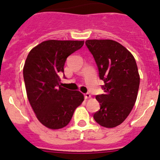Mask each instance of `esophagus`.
Instances as JSON below:
<instances>
[{"label":"esophagus","instance_id":"esophagus-1","mask_svg":"<svg viewBox=\"0 0 160 160\" xmlns=\"http://www.w3.org/2000/svg\"><path fill=\"white\" fill-rule=\"evenodd\" d=\"M90 94L89 93H85L84 94V98H85V99H88V98H90Z\"/></svg>","mask_w":160,"mask_h":160}]
</instances>
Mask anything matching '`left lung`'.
Here are the masks:
<instances>
[{
    "mask_svg": "<svg viewBox=\"0 0 160 160\" xmlns=\"http://www.w3.org/2000/svg\"><path fill=\"white\" fill-rule=\"evenodd\" d=\"M104 82V94L97 95L101 108L93 118L100 125L114 128L126 119L136 101L140 77L132 53L118 42L111 39L87 40Z\"/></svg>",
    "mask_w": 160,
    "mask_h": 160,
    "instance_id": "obj_1",
    "label": "left lung"
}]
</instances>
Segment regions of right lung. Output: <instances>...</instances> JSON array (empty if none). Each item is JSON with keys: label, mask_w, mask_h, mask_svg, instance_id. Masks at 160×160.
Wrapping results in <instances>:
<instances>
[{"label": "right lung", "mask_w": 160, "mask_h": 160, "mask_svg": "<svg viewBox=\"0 0 160 160\" xmlns=\"http://www.w3.org/2000/svg\"><path fill=\"white\" fill-rule=\"evenodd\" d=\"M84 41L47 40L28 53L23 69L27 97L38 120L47 128L59 129L70 123L74 111L84 100L78 90L62 88L59 77L67 58Z\"/></svg>", "instance_id": "add662e5"}]
</instances>
